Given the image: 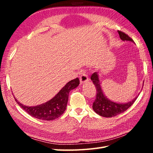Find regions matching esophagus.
<instances>
[{"label":"esophagus","instance_id":"34e87169","mask_svg":"<svg viewBox=\"0 0 153 153\" xmlns=\"http://www.w3.org/2000/svg\"><path fill=\"white\" fill-rule=\"evenodd\" d=\"M80 84H84V83L87 82L88 81V76H87V74H86V72H83V74H82V76H80Z\"/></svg>","mask_w":153,"mask_h":153}]
</instances>
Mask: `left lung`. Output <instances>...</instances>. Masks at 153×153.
<instances>
[{"label":"left lung","instance_id":"left-lung-1","mask_svg":"<svg viewBox=\"0 0 153 153\" xmlns=\"http://www.w3.org/2000/svg\"><path fill=\"white\" fill-rule=\"evenodd\" d=\"M119 35L121 40L123 41H131L133 42V40L126 33L122 32L121 31H118ZM93 84L96 87L97 90V95L96 99L93 102L92 108L98 115L105 117H111L119 115L121 113L126 111L128 108L133 105V103L136 101V97L135 98L126 103H117L113 102L107 98V97L103 93L101 88V84L100 82L99 77L97 72L93 74L90 77Z\"/></svg>","mask_w":153,"mask_h":153}]
</instances>
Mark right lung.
<instances>
[{"instance_id":"1","label":"right lung","mask_w":153,"mask_h":153,"mask_svg":"<svg viewBox=\"0 0 153 153\" xmlns=\"http://www.w3.org/2000/svg\"><path fill=\"white\" fill-rule=\"evenodd\" d=\"M79 84V79L78 77L71 80L67 83L55 97L48 102L34 107H28L22 105L14 98L17 104L30 115L45 121L54 120L63 115L66 109L69 92L77 88Z\"/></svg>"}]
</instances>
